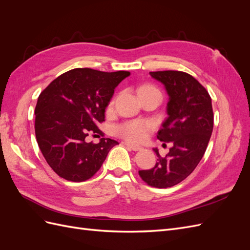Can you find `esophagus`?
Returning <instances> with one entry per match:
<instances>
[{"label":"esophagus","instance_id":"1","mask_svg":"<svg viewBox=\"0 0 250 250\" xmlns=\"http://www.w3.org/2000/svg\"><path fill=\"white\" fill-rule=\"evenodd\" d=\"M125 145H126L128 148H130L131 150H133V151H139V150H142V149H143L141 146L135 145V144H132V143H130V142H125Z\"/></svg>","mask_w":250,"mask_h":250}]
</instances>
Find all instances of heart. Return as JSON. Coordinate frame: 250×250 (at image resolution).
Returning a JSON list of instances; mask_svg holds the SVG:
<instances>
[{"instance_id":"b5f03b06","label":"heart","mask_w":250,"mask_h":250,"mask_svg":"<svg viewBox=\"0 0 250 250\" xmlns=\"http://www.w3.org/2000/svg\"><path fill=\"white\" fill-rule=\"evenodd\" d=\"M156 89L152 86H143L141 89ZM150 125L144 121H132V122H127L117 128V131L123 138L129 141H142L145 139L147 131L149 130Z\"/></svg>"}]
</instances>
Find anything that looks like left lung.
Masks as SVG:
<instances>
[{"label": "left lung", "mask_w": 250, "mask_h": 250, "mask_svg": "<svg viewBox=\"0 0 250 250\" xmlns=\"http://www.w3.org/2000/svg\"><path fill=\"white\" fill-rule=\"evenodd\" d=\"M168 94V117L157 132V139L172 143L169 153L162 157L153 148L157 162L153 168L140 170L142 179L151 187L165 188L179 184L197 167L213 132L211 99L191 75L179 71L150 72Z\"/></svg>", "instance_id": "left-lung-1"}]
</instances>
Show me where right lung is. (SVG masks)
I'll list each match as a JSON object with an SVG mask.
<instances>
[{
  "label": "right lung",
  "mask_w": 250,
  "mask_h": 250,
  "mask_svg": "<svg viewBox=\"0 0 250 250\" xmlns=\"http://www.w3.org/2000/svg\"><path fill=\"white\" fill-rule=\"evenodd\" d=\"M129 72L73 69L53 80L40 95L35 107V135L47 163L66 180L84 181L101 168L111 139L87 143L90 131L105 119V109L119 83Z\"/></svg>",
  "instance_id": "1"
}]
</instances>
